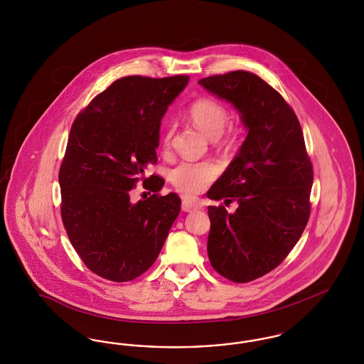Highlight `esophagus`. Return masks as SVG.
<instances>
[{
    "label": "esophagus",
    "mask_w": 364,
    "mask_h": 364,
    "mask_svg": "<svg viewBox=\"0 0 364 364\" xmlns=\"http://www.w3.org/2000/svg\"><path fill=\"white\" fill-rule=\"evenodd\" d=\"M181 208H183V211L191 213V211H195V210H198L199 206H198L196 203H192V202H190V200H183V203H181Z\"/></svg>",
    "instance_id": "34e87169"
}]
</instances>
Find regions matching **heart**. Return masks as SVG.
<instances>
[{
  "instance_id": "heart-1",
  "label": "heart",
  "mask_w": 364,
  "mask_h": 364,
  "mask_svg": "<svg viewBox=\"0 0 364 364\" xmlns=\"http://www.w3.org/2000/svg\"><path fill=\"white\" fill-rule=\"evenodd\" d=\"M187 117L199 131H202L208 138L221 139L224 146H230L237 140V131L235 128H229L224 135L226 124L229 120L228 109L225 105L213 100V98H199L192 102L187 110ZM172 139V128L168 127L162 144L164 149L168 150ZM218 168L211 161L202 162H181L177 165L171 173V180L174 188L183 193L184 196H196L208 188L211 181L217 177Z\"/></svg>"
}]
</instances>
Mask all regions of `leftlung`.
Masks as SVG:
<instances>
[{"instance_id":"left-lung-1","label":"left lung","mask_w":364,"mask_h":364,"mask_svg":"<svg viewBox=\"0 0 364 364\" xmlns=\"http://www.w3.org/2000/svg\"><path fill=\"white\" fill-rule=\"evenodd\" d=\"M233 105L248 134L208 198L239 208L208 206V259L233 282L276 269L299 242L310 217L311 161L294 109L259 76L245 70L198 82Z\"/></svg>"}]
</instances>
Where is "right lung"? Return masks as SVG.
<instances>
[{"label":"right lung","mask_w":364,"mask_h":364,"mask_svg":"<svg viewBox=\"0 0 364 364\" xmlns=\"http://www.w3.org/2000/svg\"><path fill=\"white\" fill-rule=\"evenodd\" d=\"M188 76H125L97 95L70 128L58 183L67 235L87 267L100 277L125 282L156 262L180 213L181 200L165 196L132 202L139 180L158 192L159 127ZM146 184L144 185V183Z\"/></svg>","instance_id":"add662e5"}]
</instances>
